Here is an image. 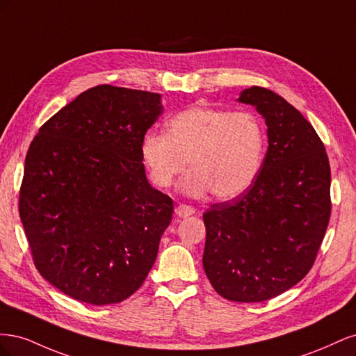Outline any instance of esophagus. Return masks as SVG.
<instances>
[{
    "label": "esophagus",
    "instance_id": "1",
    "mask_svg": "<svg viewBox=\"0 0 356 356\" xmlns=\"http://www.w3.org/2000/svg\"><path fill=\"white\" fill-rule=\"evenodd\" d=\"M175 213L178 215V217H188V215H193L195 213V208L188 207V204H178V207L175 208Z\"/></svg>",
    "mask_w": 356,
    "mask_h": 356
}]
</instances>
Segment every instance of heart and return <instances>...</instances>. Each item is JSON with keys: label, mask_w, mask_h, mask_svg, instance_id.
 <instances>
[{"label": "heart", "mask_w": 356, "mask_h": 356, "mask_svg": "<svg viewBox=\"0 0 356 356\" xmlns=\"http://www.w3.org/2000/svg\"><path fill=\"white\" fill-rule=\"evenodd\" d=\"M264 148V126L254 113L195 105L172 117L166 134L148 132L141 154L157 187H170L190 161L181 186L187 195L211 191L217 199H232L254 182Z\"/></svg>", "instance_id": "obj_1"}]
</instances>
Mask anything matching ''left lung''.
<instances>
[{
    "instance_id": "obj_1",
    "label": "left lung",
    "mask_w": 356,
    "mask_h": 356,
    "mask_svg": "<svg viewBox=\"0 0 356 356\" xmlns=\"http://www.w3.org/2000/svg\"><path fill=\"white\" fill-rule=\"evenodd\" d=\"M239 101L266 118L268 148L252 184L203 213V268L221 297L257 303L314 266L330 222L331 170L314 126L282 96L252 86Z\"/></svg>"
}]
</instances>
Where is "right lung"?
<instances>
[{"label":"right lung","instance_id":"add662e5","mask_svg":"<svg viewBox=\"0 0 356 356\" xmlns=\"http://www.w3.org/2000/svg\"><path fill=\"white\" fill-rule=\"evenodd\" d=\"M161 111L159 93L101 84L32 139L19 215L37 270L75 300L120 303L156 261L174 202L148 184L141 144Z\"/></svg>","mask_w":356,"mask_h":356}]
</instances>
